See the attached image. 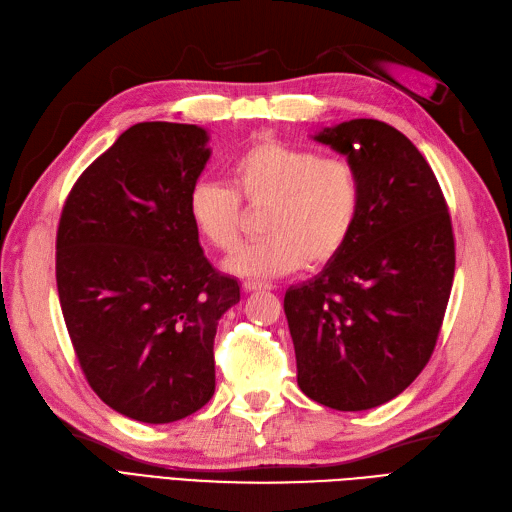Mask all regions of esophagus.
Segmentation results:
<instances>
[{"mask_svg": "<svg viewBox=\"0 0 512 512\" xmlns=\"http://www.w3.org/2000/svg\"><path fill=\"white\" fill-rule=\"evenodd\" d=\"M244 291H261V289H272L270 283H261V280H244L242 283Z\"/></svg>", "mask_w": 512, "mask_h": 512, "instance_id": "1", "label": "esophagus"}]
</instances>
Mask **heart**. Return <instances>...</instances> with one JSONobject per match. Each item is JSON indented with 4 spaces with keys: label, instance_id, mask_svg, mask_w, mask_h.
Masks as SVG:
<instances>
[{
    "label": "heart",
    "instance_id": "obj_1",
    "mask_svg": "<svg viewBox=\"0 0 512 512\" xmlns=\"http://www.w3.org/2000/svg\"><path fill=\"white\" fill-rule=\"evenodd\" d=\"M229 185L200 180L187 197L189 219L204 242L232 251L240 240L242 202L266 206L263 234L225 261L240 276L272 278L302 263H325L349 242L359 221L364 185L353 161L315 148L261 140L238 153Z\"/></svg>",
    "mask_w": 512,
    "mask_h": 512
}]
</instances>
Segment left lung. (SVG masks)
I'll use <instances>...</instances> for the list:
<instances>
[{
	"label": "left lung",
	"instance_id": "8db88e82",
	"mask_svg": "<svg viewBox=\"0 0 512 512\" xmlns=\"http://www.w3.org/2000/svg\"><path fill=\"white\" fill-rule=\"evenodd\" d=\"M315 140L353 161L364 200L340 253L285 293L298 385L323 406L368 410L434 353L455 274L451 214L430 163L395 127L353 119Z\"/></svg>",
	"mask_w": 512,
	"mask_h": 512
}]
</instances>
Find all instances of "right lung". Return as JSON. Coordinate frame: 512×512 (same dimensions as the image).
Returning a JSON list of instances; mask_svg holds the SVG:
<instances>
[{"label": "right lung", "instance_id": "1", "mask_svg": "<svg viewBox=\"0 0 512 512\" xmlns=\"http://www.w3.org/2000/svg\"><path fill=\"white\" fill-rule=\"evenodd\" d=\"M206 129L138 123L80 174L57 229V291L78 364L112 410L172 423L214 393V336L240 285L187 212Z\"/></svg>", "mask_w": 512, "mask_h": 512}]
</instances>
